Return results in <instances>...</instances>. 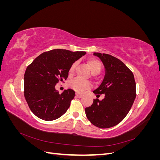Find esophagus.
Returning <instances> with one entry per match:
<instances>
[{
    "instance_id": "1",
    "label": "esophagus",
    "mask_w": 160,
    "mask_h": 160,
    "mask_svg": "<svg viewBox=\"0 0 160 160\" xmlns=\"http://www.w3.org/2000/svg\"><path fill=\"white\" fill-rule=\"evenodd\" d=\"M76 96L77 97V98H83V95H81V94H79V93H76Z\"/></svg>"
}]
</instances>
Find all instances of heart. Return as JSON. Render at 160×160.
<instances>
[{
  "label": "heart",
  "instance_id": "1",
  "mask_svg": "<svg viewBox=\"0 0 160 160\" xmlns=\"http://www.w3.org/2000/svg\"><path fill=\"white\" fill-rule=\"evenodd\" d=\"M88 66L93 75L99 74L101 71V62L96 59H91L88 62ZM76 66V63L74 62L70 67L69 71V74H72L74 72L75 68ZM69 86L71 89L75 90L79 93H83L86 90L91 88V83L89 81H85L80 78H75L71 81L69 83Z\"/></svg>",
  "mask_w": 160,
  "mask_h": 160
}]
</instances>
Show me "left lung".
Returning <instances> with one entry per match:
<instances>
[{
    "instance_id": "8db88e82",
    "label": "left lung",
    "mask_w": 160,
    "mask_h": 160,
    "mask_svg": "<svg viewBox=\"0 0 160 160\" xmlns=\"http://www.w3.org/2000/svg\"><path fill=\"white\" fill-rule=\"evenodd\" d=\"M102 61L105 76L102 83L93 92L97 97L104 94L102 100L94 99L85 108L90 122L99 128L118 125L125 118L136 97V85L133 72L123 62L108 54L93 52Z\"/></svg>"
}]
</instances>
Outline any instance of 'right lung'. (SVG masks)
I'll use <instances>...</instances> for the list:
<instances>
[{"instance_id":"1","label":"right lung","mask_w":160,"mask_h":160,"mask_svg":"<svg viewBox=\"0 0 160 160\" xmlns=\"http://www.w3.org/2000/svg\"><path fill=\"white\" fill-rule=\"evenodd\" d=\"M85 54V51L53 49L42 52L27 67L24 75V95L37 117L52 121L67 111L75 91L67 89L59 94L55 85L67 79L71 65Z\"/></svg>"}]
</instances>
